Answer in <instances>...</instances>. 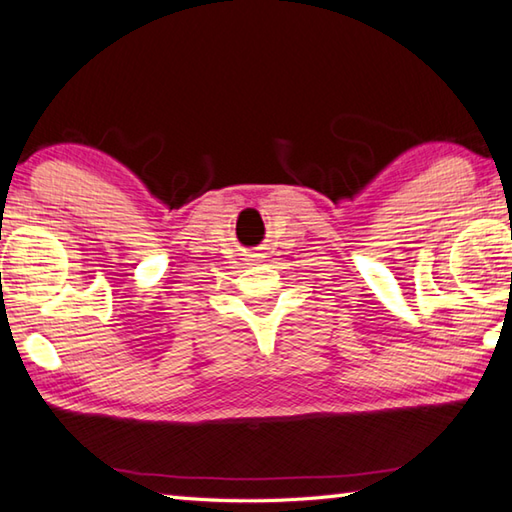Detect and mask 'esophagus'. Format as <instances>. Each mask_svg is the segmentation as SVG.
I'll use <instances>...</instances> for the list:
<instances>
[{
    "instance_id": "1",
    "label": "esophagus",
    "mask_w": 512,
    "mask_h": 512,
    "mask_svg": "<svg viewBox=\"0 0 512 512\" xmlns=\"http://www.w3.org/2000/svg\"><path fill=\"white\" fill-rule=\"evenodd\" d=\"M259 257H262V255H259V253L248 255V262H250V264H257V262H259Z\"/></svg>"
}]
</instances>
